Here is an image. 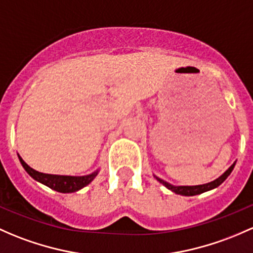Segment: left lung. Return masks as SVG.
Returning a JSON list of instances; mask_svg holds the SVG:
<instances>
[{"mask_svg": "<svg viewBox=\"0 0 253 253\" xmlns=\"http://www.w3.org/2000/svg\"><path fill=\"white\" fill-rule=\"evenodd\" d=\"M234 166H235V162H234L232 166H230L224 173L220 175V177H218L217 179H214L213 182H210V183H206V184H201V185H179V187H175V185H172L169 184V183L165 182L164 179L156 177V175L155 178L161 183V184H164L167 189L173 191L175 194H179V195H184V196H194V195H199V194H203L205 191L214 189V188H217L218 185L222 184V183L227 179L228 175L232 173Z\"/></svg>", "mask_w": 253, "mask_h": 253, "instance_id": "obj_1", "label": "left lung"}]
</instances>
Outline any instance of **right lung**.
I'll use <instances>...</instances> for the list:
<instances>
[{
	"mask_svg": "<svg viewBox=\"0 0 253 253\" xmlns=\"http://www.w3.org/2000/svg\"><path fill=\"white\" fill-rule=\"evenodd\" d=\"M19 160L23 165L24 169L28 172L34 179L37 182L42 183V184L47 185L50 189L59 191V193H74L82 189L84 187L88 185L98 174V171L93 172L91 174L81 175V177H76V175H59V174H48V173H41V172L36 171V169H31L25 161L19 156Z\"/></svg>",
	"mask_w": 253,
	"mask_h": 253,
	"instance_id": "1",
	"label": "right lung"
}]
</instances>
